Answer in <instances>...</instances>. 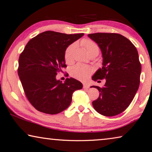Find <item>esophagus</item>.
Instances as JSON below:
<instances>
[{"label": "esophagus", "instance_id": "obj_1", "mask_svg": "<svg viewBox=\"0 0 152 152\" xmlns=\"http://www.w3.org/2000/svg\"><path fill=\"white\" fill-rule=\"evenodd\" d=\"M83 88H84V89H89V86L88 84H86V83H83Z\"/></svg>", "mask_w": 152, "mask_h": 152}]
</instances>
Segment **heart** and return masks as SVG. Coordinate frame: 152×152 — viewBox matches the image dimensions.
I'll list each match as a JSON object with an SVG mask.
<instances>
[{
  "mask_svg": "<svg viewBox=\"0 0 152 152\" xmlns=\"http://www.w3.org/2000/svg\"><path fill=\"white\" fill-rule=\"evenodd\" d=\"M80 45L87 51L89 55L93 53L97 54L99 51V47L95 42L90 39H83L80 41ZM76 48V44L73 43L66 48L64 51V60L66 63L72 62L74 59V52ZM92 73L91 68L83 65L82 64H77L71 68L70 74L71 76L80 81H86L89 78Z\"/></svg>",
  "mask_w": 152,
  "mask_h": 152,
  "instance_id": "b5f03b06",
  "label": "heart"
}]
</instances>
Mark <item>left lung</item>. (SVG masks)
<instances>
[{
	"mask_svg": "<svg viewBox=\"0 0 152 152\" xmlns=\"http://www.w3.org/2000/svg\"><path fill=\"white\" fill-rule=\"evenodd\" d=\"M98 44L102 55V67L92 79H106L104 87L91 86L100 92L93 101L95 110L103 115L114 116L124 112L133 101L140 85L141 64L136 47L117 33L88 34Z\"/></svg>",
	"mask_w": 152,
	"mask_h": 152,
	"instance_id": "8db88e82",
	"label": "left lung"
}]
</instances>
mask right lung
<instances>
[{
	"mask_svg": "<svg viewBox=\"0 0 152 152\" xmlns=\"http://www.w3.org/2000/svg\"><path fill=\"white\" fill-rule=\"evenodd\" d=\"M83 33L67 34L48 31L31 39L19 58L18 75L27 99L37 110L57 114L66 109L74 91L82 83L72 78L56 79L65 68L64 51Z\"/></svg>",
	"mask_w": 152,
	"mask_h": 152,
	"instance_id": "add662e5",
	"label": "right lung"
}]
</instances>
